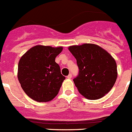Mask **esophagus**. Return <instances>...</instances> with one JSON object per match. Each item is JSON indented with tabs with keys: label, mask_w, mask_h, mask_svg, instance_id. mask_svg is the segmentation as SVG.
<instances>
[{
	"label": "esophagus",
	"mask_w": 132,
	"mask_h": 132,
	"mask_svg": "<svg viewBox=\"0 0 132 132\" xmlns=\"http://www.w3.org/2000/svg\"><path fill=\"white\" fill-rule=\"evenodd\" d=\"M72 73H69V75L67 76V78H68V79H71V78H72Z\"/></svg>",
	"instance_id": "obj_1"
}]
</instances>
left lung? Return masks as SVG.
I'll list each match as a JSON object with an SVG mask.
<instances>
[{
	"label": "left lung",
	"instance_id": "obj_1",
	"mask_svg": "<svg viewBox=\"0 0 132 132\" xmlns=\"http://www.w3.org/2000/svg\"><path fill=\"white\" fill-rule=\"evenodd\" d=\"M68 50L77 60L79 74L73 82L79 93L89 100L102 98L117 78L116 61L107 51L91 43L73 45Z\"/></svg>",
	"mask_w": 132,
	"mask_h": 132
}]
</instances>
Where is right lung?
<instances>
[{
  "label": "right lung",
  "mask_w": 132,
  "mask_h": 132,
  "mask_svg": "<svg viewBox=\"0 0 132 132\" xmlns=\"http://www.w3.org/2000/svg\"><path fill=\"white\" fill-rule=\"evenodd\" d=\"M62 48L36 45L21 57L18 78L22 88L31 98L38 102H47L57 95L66 78L55 62V58Z\"/></svg>",
  "instance_id": "1"
}]
</instances>
